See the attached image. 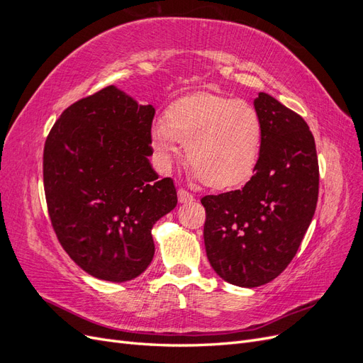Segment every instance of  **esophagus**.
Segmentation results:
<instances>
[{
  "instance_id": "obj_1",
  "label": "esophagus",
  "mask_w": 363,
  "mask_h": 363,
  "mask_svg": "<svg viewBox=\"0 0 363 363\" xmlns=\"http://www.w3.org/2000/svg\"><path fill=\"white\" fill-rule=\"evenodd\" d=\"M177 195H179V201H180V203H189V201H194V195H192L191 192L186 191V189H179Z\"/></svg>"
}]
</instances>
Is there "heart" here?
Masks as SVG:
<instances>
[{
    "instance_id": "obj_1",
    "label": "heart",
    "mask_w": 363,
    "mask_h": 363,
    "mask_svg": "<svg viewBox=\"0 0 363 363\" xmlns=\"http://www.w3.org/2000/svg\"><path fill=\"white\" fill-rule=\"evenodd\" d=\"M263 125L250 103L213 94H195L174 101L151 127V145L159 167L168 171L186 144V159L196 177L215 189L245 182L259 162Z\"/></svg>"
}]
</instances>
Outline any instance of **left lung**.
Segmentation results:
<instances>
[{
    "mask_svg": "<svg viewBox=\"0 0 363 363\" xmlns=\"http://www.w3.org/2000/svg\"><path fill=\"white\" fill-rule=\"evenodd\" d=\"M255 107L263 125L255 175L242 189L201 199L207 259L219 277L242 288L262 286L286 269L311 225L320 189L306 121L265 92Z\"/></svg>",
    "mask_w": 363,
    "mask_h": 363,
    "instance_id": "8db88e82",
    "label": "left lung"
}]
</instances>
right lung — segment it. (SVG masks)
Listing matches in <instances>:
<instances>
[{"label": "right lung", "mask_w": 363, "mask_h": 363, "mask_svg": "<svg viewBox=\"0 0 363 363\" xmlns=\"http://www.w3.org/2000/svg\"><path fill=\"white\" fill-rule=\"evenodd\" d=\"M155 107L107 86L65 108L43 147V189L60 245L83 271L127 281L155 256L151 228L177 204L151 168Z\"/></svg>", "instance_id": "obj_1"}]
</instances>
